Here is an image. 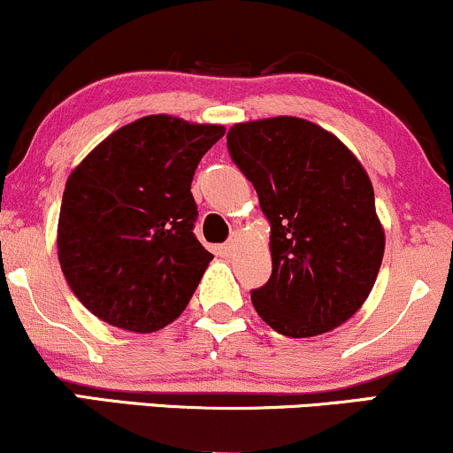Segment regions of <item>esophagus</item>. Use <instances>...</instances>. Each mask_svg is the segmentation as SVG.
I'll use <instances>...</instances> for the list:
<instances>
[{"mask_svg":"<svg viewBox=\"0 0 453 453\" xmlns=\"http://www.w3.org/2000/svg\"><path fill=\"white\" fill-rule=\"evenodd\" d=\"M236 247H238V236H236V234H234L230 241H227L226 244H221V249H219L221 256H226V257L234 256V251H236Z\"/></svg>","mask_w":453,"mask_h":453,"instance_id":"34e87169","label":"esophagus"}]
</instances>
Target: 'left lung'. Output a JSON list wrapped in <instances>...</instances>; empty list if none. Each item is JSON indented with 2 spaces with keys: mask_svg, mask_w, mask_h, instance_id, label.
Masks as SVG:
<instances>
[{
  "mask_svg": "<svg viewBox=\"0 0 453 453\" xmlns=\"http://www.w3.org/2000/svg\"><path fill=\"white\" fill-rule=\"evenodd\" d=\"M227 150L270 221L273 274L251 292L257 315L292 339L345 324L386 249L366 170L339 138L296 117L238 123Z\"/></svg>",
  "mask_w": 453,
  "mask_h": 453,
  "instance_id": "1",
  "label": "left lung"
}]
</instances>
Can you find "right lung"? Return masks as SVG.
<instances>
[{"label": "right lung", "mask_w": 453, "mask_h": 453, "mask_svg": "<svg viewBox=\"0 0 453 453\" xmlns=\"http://www.w3.org/2000/svg\"><path fill=\"white\" fill-rule=\"evenodd\" d=\"M221 126L150 114L117 129L70 174L57 249L93 315L155 332L185 311L212 253L196 238L191 180Z\"/></svg>", "instance_id": "add662e5"}]
</instances>
